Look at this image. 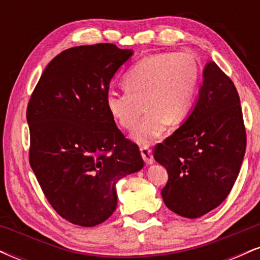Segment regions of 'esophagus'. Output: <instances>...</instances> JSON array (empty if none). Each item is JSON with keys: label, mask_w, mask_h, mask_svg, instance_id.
<instances>
[{"label": "esophagus", "mask_w": 260, "mask_h": 260, "mask_svg": "<svg viewBox=\"0 0 260 260\" xmlns=\"http://www.w3.org/2000/svg\"><path fill=\"white\" fill-rule=\"evenodd\" d=\"M140 154H142L143 160L145 161L147 165L153 164V154H151V149L149 148L148 145H144V147L140 148Z\"/></svg>", "instance_id": "obj_1"}]
</instances>
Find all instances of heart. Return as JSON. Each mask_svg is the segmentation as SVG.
<instances>
[{
    "label": "heart",
    "mask_w": 260,
    "mask_h": 260,
    "mask_svg": "<svg viewBox=\"0 0 260 260\" xmlns=\"http://www.w3.org/2000/svg\"><path fill=\"white\" fill-rule=\"evenodd\" d=\"M126 91L109 92L106 107L113 121L127 131L147 116L132 134L140 145H148L166 131L188 118L199 85V66L189 53L160 52L132 66L123 77Z\"/></svg>",
    "instance_id": "obj_1"
}]
</instances>
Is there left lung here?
I'll return each instance as SVG.
<instances>
[{"label": "left lung", "instance_id": "left-lung-1", "mask_svg": "<svg viewBox=\"0 0 260 260\" xmlns=\"http://www.w3.org/2000/svg\"><path fill=\"white\" fill-rule=\"evenodd\" d=\"M197 104L162 143L154 159L166 169L164 203L178 215L197 219L219 207L231 192L246 151L240 96L215 62H208Z\"/></svg>", "mask_w": 260, "mask_h": 260}]
</instances>
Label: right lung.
<instances>
[{
	"mask_svg": "<svg viewBox=\"0 0 260 260\" xmlns=\"http://www.w3.org/2000/svg\"><path fill=\"white\" fill-rule=\"evenodd\" d=\"M133 55L113 44L62 51L41 74L26 109L29 162L56 213L91 228L117 207L116 183L144 166L106 107L112 77Z\"/></svg>",
	"mask_w": 260,
	"mask_h": 260,
	"instance_id": "obj_1",
	"label": "right lung"
}]
</instances>
